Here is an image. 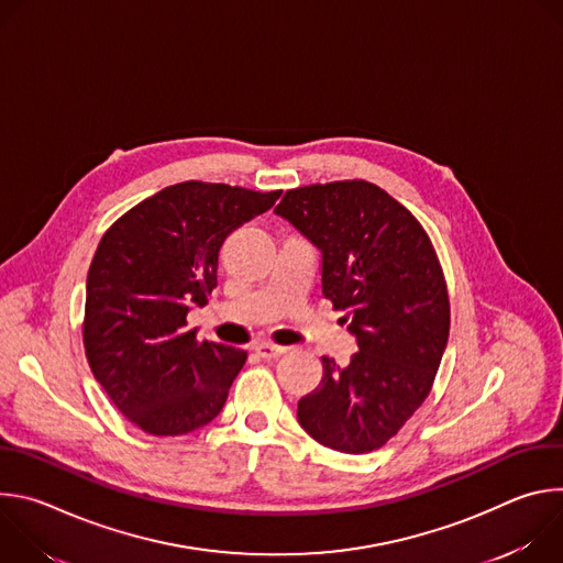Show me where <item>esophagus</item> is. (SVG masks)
<instances>
[{
	"label": "esophagus",
	"instance_id": "34e87169",
	"mask_svg": "<svg viewBox=\"0 0 563 563\" xmlns=\"http://www.w3.org/2000/svg\"><path fill=\"white\" fill-rule=\"evenodd\" d=\"M254 350H256V354H258L261 358H278V356H283V354L287 352V347H283V345H274V343H267V341L256 343V345H254Z\"/></svg>",
	"mask_w": 563,
	"mask_h": 563
}]
</instances>
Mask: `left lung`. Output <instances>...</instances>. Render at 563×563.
<instances>
[{"label": "left lung", "mask_w": 563, "mask_h": 563, "mask_svg": "<svg viewBox=\"0 0 563 563\" xmlns=\"http://www.w3.org/2000/svg\"><path fill=\"white\" fill-rule=\"evenodd\" d=\"M323 256V296L356 339L345 367L298 400L320 445L365 454L385 445L428 398L450 334V300L432 240L380 187L343 180L289 189L274 209Z\"/></svg>", "instance_id": "left-lung-1"}]
</instances>
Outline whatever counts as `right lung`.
<instances>
[{"label": "right lung", "mask_w": 563, "mask_h": 563, "mask_svg": "<svg viewBox=\"0 0 563 563\" xmlns=\"http://www.w3.org/2000/svg\"><path fill=\"white\" fill-rule=\"evenodd\" d=\"M280 191L189 180L142 200L102 235L87 276L85 350L115 408L153 437L213 421L247 361L198 341L187 313L218 285V252Z\"/></svg>", "instance_id": "add662e5"}]
</instances>
